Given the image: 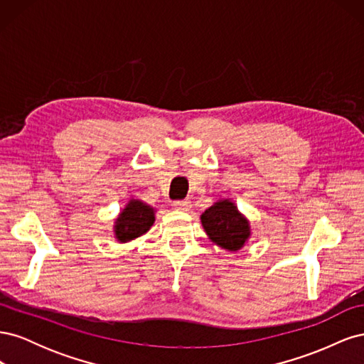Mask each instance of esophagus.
<instances>
[{
    "mask_svg": "<svg viewBox=\"0 0 364 364\" xmlns=\"http://www.w3.org/2000/svg\"><path fill=\"white\" fill-rule=\"evenodd\" d=\"M173 208L181 209V211H186V209L190 208V200H174Z\"/></svg>",
    "mask_w": 364,
    "mask_h": 364,
    "instance_id": "34e87169",
    "label": "esophagus"
}]
</instances>
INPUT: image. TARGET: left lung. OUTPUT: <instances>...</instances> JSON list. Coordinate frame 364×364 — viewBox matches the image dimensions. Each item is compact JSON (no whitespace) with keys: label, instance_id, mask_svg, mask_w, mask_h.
<instances>
[{"label":"left lung","instance_id":"1","mask_svg":"<svg viewBox=\"0 0 364 364\" xmlns=\"http://www.w3.org/2000/svg\"><path fill=\"white\" fill-rule=\"evenodd\" d=\"M200 218L208 237L223 249L235 252L245 246L250 235L249 222L229 200H218L209 206Z\"/></svg>","mask_w":364,"mask_h":364}]
</instances>
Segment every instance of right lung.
<instances>
[{
    "mask_svg": "<svg viewBox=\"0 0 364 364\" xmlns=\"http://www.w3.org/2000/svg\"><path fill=\"white\" fill-rule=\"evenodd\" d=\"M155 223L153 208L139 200H130L115 222V237L121 243L146 234Z\"/></svg>",
    "mask_w": 364,
    "mask_h": 364,
    "instance_id": "obj_1",
    "label": "right lung"
}]
</instances>
